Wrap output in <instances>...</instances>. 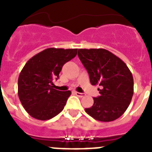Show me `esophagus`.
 I'll return each mask as SVG.
<instances>
[{
  "label": "esophagus",
  "mask_w": 152,
  "mask_h": 152,
  "mask_svg": "<svg viewBox=\"0 0 152 152\" xmlns=\"http://www.w3.org/2000/svg\"><path fill=\"white\" fill-rule=\"evenodd\" d=\"M75 94H76L77 96L79 97H83L84 96V94H82V93H79V92H75Z\"/></svg>",
  "instance_id": "esophagus-1"
}]
</instances>
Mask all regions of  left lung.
I'll return each mask as SVG.
<instances>
[{
  "label": "left lung",
  "instance_id": "left-lung-1",
  "mask_svg": "<svg viewBox=\"0 0 152 152\" xmlns=\"http://www.w3.org/2000/svg\"><path fill=\"white\" fill-rule=\"evenodd\" d=\"M78 56L86 69L90 83L99 85L100 95L86 113L99 121L110 122L126 111L134 94V80L127 65L104 48H80Z\"/></svg>",
  "mask_w": 152,
  "mask_h": 152
}]
</instances>
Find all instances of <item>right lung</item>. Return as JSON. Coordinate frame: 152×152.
<instances>
[{
	"label": "right lung",
	"instance_id": "right-lung-1",
	"mask_svg": "<svg viewBox=\"0 0 152 152\" xmlns=\"http://www.w3.org/2000/svg\"><path fill=\"white\" fill-rule=\"evenodd\" d=\"M77 48H48L29 59L18 77V96L30 116L46 121L62 111L71 91L62 92L52 87L66 62L76 56Z\"/></svg>",
	"mask_w": 152,
	"mask_h": 152
}]
</instances>
